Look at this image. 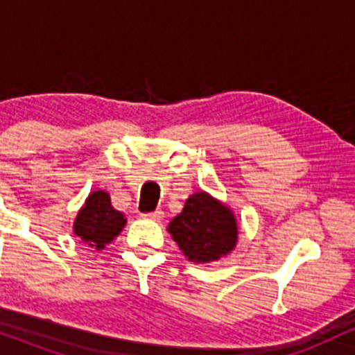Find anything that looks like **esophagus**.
Masks as SVG:
<instances>
[{
	"mask_svg": "<svg viewBox=\"0 0 355 355\" xmlns=\"http://www.w3.org/2000/svg\"><path fill=\"white\" fill-rule=\"evenodd\" d=\"M144 216L149 218V220L159 221V220H162V218H164V213H162L161 209H156V211H153V213H146Z\"/></svg>",
	"mask_w": 355,
	"mask_h": 355,
	"instance_id": "1",
	"label": "esophagus"
}]
</instances>
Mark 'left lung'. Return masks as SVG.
<instances>
[{"label": "left lung", "mask_w": 355, "mask_h": 355, "mask_svg": "<svg viewBox=\"0 0 355 355\" xmlns=\"http://www.w3.org/2000/svg\"><path fill=\"white\" fill-rule=\"evenodd\" d=\"M167 231L188 260L209 263L228 254L236 245L238 228L231 209L208 193H196L186 201L182 213Z\"/></svg>", "instance_id": "1"}]
</instances>
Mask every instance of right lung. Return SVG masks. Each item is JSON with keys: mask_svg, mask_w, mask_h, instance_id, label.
<instances>
[{"mask_svg": "<svg viewBox=\"0 0 355 355\" xmlns=\"http://www.w3.org/2000/svg\"><path fill=\"white\" fill-rule=\"evenodd\" d=\"M124 225V214L112 208L109 194L103 191H95L78 211L73 231L92 248L102 250L121 233Z\"/></svg>", "mask_w": 355, "mask_h": 355, "instance_id": "1", "label": "right lung"}]
</instances>
